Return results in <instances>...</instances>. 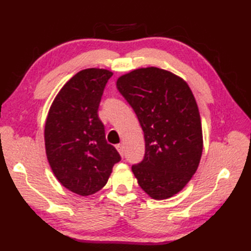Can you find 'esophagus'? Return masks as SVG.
<instances>
[{
  "instance_id": "34e87169",
  "label": "esophagus",
  "mask_w": 251,
  "mask_h": 251,
  "mask_svg": "<svg viewBox=\"0 0 251 251\" xmlns=\"http://www.w3.org/2000/svg\"><path fill=\"white\" fill-rule=\"evenodd\" d=\"M115 148H116V150L119 151V153L121 154V156L124 155V147H123L122 143H120V145H116Z\"/></svg>"
}]
</instances>
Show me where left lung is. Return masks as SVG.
Returning <instances> with one entry per match:
<instances>
[{
    "label": "left lung",
    "mask_w": 251,
    "mask_h": 251,
    "mask_svg": "<svg viewBox=\"0 0 251 251\" xmlns=\"http://www.w3.org/2000/svg\"><path fill=\"white\" fill-rule=\"evenodd\" d=\"M119 92L134 109L145 134L143 161L131 167L153 200H166L188 184L202 153L201 115L182 77L156 67L121 75Z\"/></svg>",
    "instance_id": "8db88e82"
}]
</instances>
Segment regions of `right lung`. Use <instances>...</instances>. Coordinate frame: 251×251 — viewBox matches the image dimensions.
<instances>
[{"label": "right lung", "mask_w": 251, "mask_h": 251, "mask_svg": "<svg viewBox=\"0 0 251 251\" xmlns=\"http://www.w3.org/2000/svg\"><path fill=\"white\" fill-rule=\"evenodd\" d=\"M106 69L77 72L63 85L50 108L45 123V151L57 180L81 196L95 194L108 182L121 159L105 139L98 108L108 79Z\"/></svg>", "instance_id": "add662e5"}]
</instances>
